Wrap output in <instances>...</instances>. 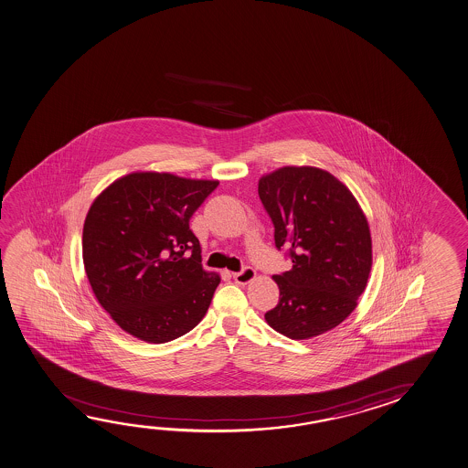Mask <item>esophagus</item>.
I'll list each match as a JSON object with an SVG mask.
<instances>
[{"label":"esophagus","instance_id":"1","mask_svg":"<svg viewBox=\"0 0 468 468\" xmlns=\"http://www.w3.org/2000/svg\"><path fill=\"white\" fill-rule=\"evenodd\" d=\"M254 277H256V271L250 266L243 267L239 272L233 273V281L239 283V285L250 283Z\"/></svg>","mask_w":468,"mask_h":468}]
</instances>
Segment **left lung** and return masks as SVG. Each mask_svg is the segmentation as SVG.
Returning <instances> with one entry per match:
<instances>
[{"label": "left lung", "mask_w": 468, "mask_h": 468, "mask_svg": "<svg viewBox=\"0 0 468 468\" xmlns=\"http://www.w3.org/2000/svg\"><path fill=\"white\" fill-rule=\"evenodd\" d=\"M275 248L293 267L273 275L281 298L266 321L296 340L331 331L356 308L371 271L367 217L348 187L314 166H283L260 180Z\"/></svg>", "instance_id": "obj_1"}]
</instances>
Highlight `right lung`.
Segmentation results:
<instances>
[{
  "label": "right lung",
  "mask_w": 468,
  "mask_h": 468,
  "mask_svg": "<svg viewBox=\"0 0 468 468\" xmlns=\"http://www.w3.org/2000/svg\"><path fill=\"white\" fill-rule=\"evenodd\" d=\"M218 181L122 176L87 212L82 260L95 298L122 331L165 344L201 323L220 277L201 266L189 220Z\"/></svg>",
  "instance_id": "right-lung-1"
}]
</instances>
